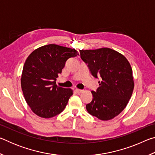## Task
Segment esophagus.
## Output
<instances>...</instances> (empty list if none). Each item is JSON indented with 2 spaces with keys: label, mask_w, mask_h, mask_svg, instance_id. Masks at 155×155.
<instances>
[{
  "label": "esophagus",
  "mask_w": 155,
  "mask_h": 155,
  "mask_svg": "<svg viewBox=\"0 0 155 155\" xmlns=\"http://www.w3.org/2000/svg\"><path fill=\"white\" fill-rule=\"evenodd\" d=\"M76 92L77 93H78V94H81V93H82L83 92V90H79V89H76Z\"/></svg>",
  "instance_id": "34e87169"
}]
</instances>
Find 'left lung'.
I'll use <instances>...</instances> for the list:
<instances>
[{
	"label": "left lung",
	"mask_w": 155,
	"mask_h": 155,
	"mask_svg": "<svg viewBox=\"0 0 155 155\" xmlns=\"http://www.w3.org/2000/svg\"><path fill=\"white\" fill-rule=\"evenodd\" d=\"M81 58L94 78H101L99 87L92 91V101L86 104L90 114L101 120L119 115L132 96L133 70L127 58L109 48L80 50Z\"/></svg>",
	"instance_id": "left-lung-1"
}]
</instances>
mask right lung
Masks as SVG:
<instances>
[{"label":"right lung","mask_w":155,"mask_h":155,"mask_svg":"<svg viewBox=\"0 0 155 155\" xmlns=\"http://www.w3.org/2000/svg\"><path fill=\"white\" fill-rule=\"evenodd\" d=\"M78 55L74 48L48 44L31 52L25 63L21 87L25 101L34 114L50 118L64 111L72 95L71 89L56 85L68 59Z\"/></svg>","instance_id":"obj_1"}]
</instances>
